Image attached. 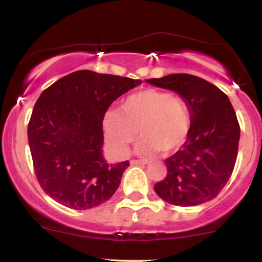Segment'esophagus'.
<instances>
[{
    "label": "esophagus",
    "mask_w": 262,
    "mask_h": 262,
    "mask_svg": "<svg viewBox=\"0 0 262 262\" xmlns=\"http://www.w3.org/2000/svg\"><path fill=\"white\" fill-rule=\"evenodd\" d=\"M150 162V160H148V159H144V160H132L130 161V164L132 165H146V164H149Z\"/></svg>",
    "instance_id": "34e87169"
}]
</instances>
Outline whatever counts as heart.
Here are the masks:
<instances>
[{
  "label": "heart",
  "instance_id": "obj_1",
  "mask_svg": "<svg viewBox=\"0 0 262 262\" xmlns=\"http://www.w3.org/2000/svg\"><path fill=\"white\" fill-rule=\"evenodd\" d=\"M103 130L112 151L119 158L128 155L139 132V150L169 154L179 150L191 132L187 101L176 93L146 89L127 96L119 112L111 111L103 118Z\"/></svg>",
  "mask_w": 262,
  "mask_h": 262
}]
</instances>
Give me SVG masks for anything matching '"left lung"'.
<instances>
[{
	"instance_id": "obj_1",
	"label": "left lung",
	"mask_w": 262,
	"mask_h": 262,
	"mask_svg": "<svg viewBox=\"0 0 262 262\" xmlns=\"http://www.w3.org/2000/svg\"><path fill=\"white\" fill-rule=\"evenodd\" d=\"M187 101L191 132L179 151L165 160L166 177L154 186L158 196L173 206H198L223 189L235 166L240 127L223 91L188 74L146 80Z\"/></svg>"
}]
</instances>
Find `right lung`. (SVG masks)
Returning <instances> with one entry per match:
<instances>
[{
  "label": "right lung",
  "instance_id": "1",
  "mask_svg": "<svg viewBox=\"0 0 262 262\" xmlns=\"http://www.w3.org/2000/svg\"><path fill=\"white\" fill-rule=\"evenodd\" d=\"M140 80L80 70L41 92L28 124L37 180L62 206H100L119 187L129 161L110 165L102 155L104 113Z\"/></svg>",
  "mask_w": 262,
  "mask_h": 262
}]
</instances>
